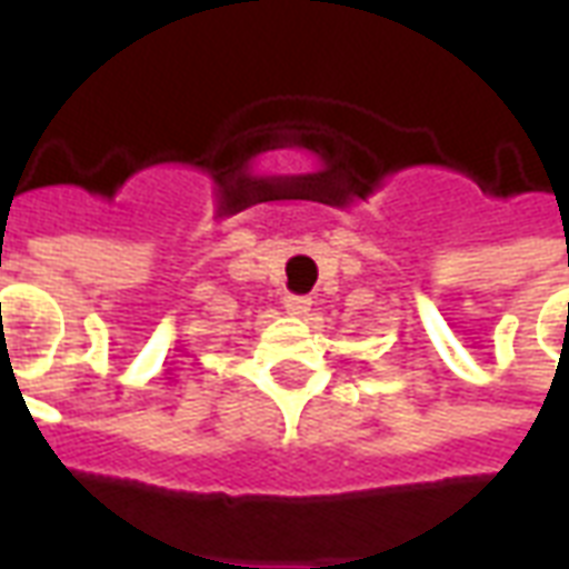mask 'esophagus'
Returning a JSON list of instances; mask_svg holds the SVG:
<instances>
[{"instance_id": "esophagus-1", "label": "esophagus", "mask_w": 569, "mask_h": 569, "mask_svg": "<svg viewBox=\"0 0 569 569\" xmlns=\"http://www.w3.org/2000/svg\"><path fill=\"white\" fill-rule=\"evenodd\" d=\"M283 307H286V313L307 316L310 313V307H313V301H310L307 295H286Z\"/></svg>"}]
</instances>
